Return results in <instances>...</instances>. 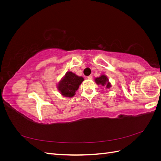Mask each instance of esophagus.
<instances>
[{"instance_id": "1", "label": "esophagus", "mask_w": 161, "mask_h": 161, "mask_svg": "<svg viewBox=\"0 0 161 161\" xmlns=\"http://www.w3.org/2000/svg\"><path fill=\"white\" fill-rule=\"evenodd\" d=\"M92 76L91 75H89V76H87V79H89V80H91V79H92Z\"/></svg>"}]
</instances>
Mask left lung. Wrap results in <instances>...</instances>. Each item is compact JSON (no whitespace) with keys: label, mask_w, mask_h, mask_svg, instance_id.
<instances>
[{"label":"left lung","mask_w":161,"mask_h":161,"mask_svg":"<svg viewBox=\"0 0 161 161\" xmlns=\"http://www.w3.org/2000/svg\"><path fill=\"white\" fill-rule=\"evenodd\" d=\"M95 80L97 85H101L102 86H104L107 89H109L111 87V84L109 82L108 77L105 75H101L99 78H96Z\"/></svg>","instance_id":"obj_1"}]
</instances>
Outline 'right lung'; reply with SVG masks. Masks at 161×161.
<instances>
[{"instance_id": "add662e5", "label": "right lung", "mask_w": 161, "mask_h": 161, "mask_svg": "<svg viewBox=\"0 0 161 161\" xmlns=\"http://www.w3.org/2000/svg\"><path fill=\"white\" fill-rule=\"evenodd\" d=\"M83 80L82 76H78L75 73L68 72L58 84V89L63 96L72 97Z\"/></svg>"}]
</instances>
